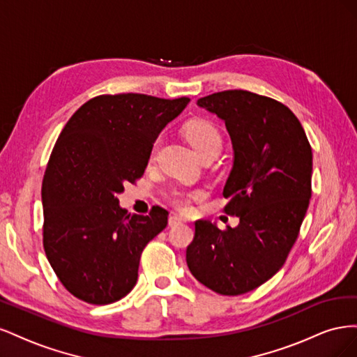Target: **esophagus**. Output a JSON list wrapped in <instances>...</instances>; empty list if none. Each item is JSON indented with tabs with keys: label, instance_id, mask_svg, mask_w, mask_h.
Segmentation results:
<instances>
[{
	"label": "esophagus",
	"instance_id": "1",
	"mask_svg": "<svg viewBox=\"0 0 357 357\" xmlns=\"http://www.w3.org/2000/svg\"><path fill=\"white\" fill-rule=\"evenodd\" d=\"M181 222H183V219L180 218V215H177V214L169 215V219H168V225H169V226H176V225H178V223H181Z\"/></svg>",
	"mask_w": 357,
	"mask_h": 357
}]
</instances>
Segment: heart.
<instances>
[{"instance_id":"obj_1","label":"heart","mask_w":357,"mask_h":357,"mask_svg":"<svg viewBox=\"0 0 357 357\" xmlns=\"http://www.w3.org/2000/svg\"><path fill=\"white\" fill-rule=\"evenodd\" d=\"M186 137L189 139V143L192 144V147L195 149V152L199 155H202L204 152L211 149H220L222 144V138L220 134L218 131L211 122L204 121V119H195V121H190L186 125ZM159 142L155 143L153 149H152V158L156 153ZM201 195L199 190H176L172 192L171 195V202L176 205L178 210L188 211L190 208V199L192 198H198Z\"/></svg>"}]
</instances>
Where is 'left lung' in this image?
Here are the masks:
<instances>
[{"instance_id":"left-lung-1","label":"left lung","mask_w":357,"mask_h":357,"mask_svg":"<svg viewBox=\"0 0 357 357\" xmlns=\"http://www.w3.org/2000/svg\"><path fill=\"white\" fill-rule=\"evenodd\" d=\"M197 104L223 121L231 137L225 211L240 223L220 231L198 220L186 262L215 294L243 295L278 273L298 238L311 198V146L298 117L268 96L235 89Z\"/></svg>"}]
</instances>
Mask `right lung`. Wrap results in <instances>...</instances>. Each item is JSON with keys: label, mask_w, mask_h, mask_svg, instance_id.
<instances>
[{"label": "right lung", "mask_w": 357, "mask_h": 357, "mask_svg": "<svg viewBox=\"0 0 357 357\" xmlns=\"http://www.w3.org/2000/svg\"><path fill=\"white\" fill-rule=\"evenodd\" d=\"M189 98L101 95L63 126L43 178V244L71 295L105 305L137 283L146 244L165 229L168 211L129 214L119 205L125 183L144 174L153 143Z\"/></svg>", "instance_id": "obj_1"}]
</instances>
